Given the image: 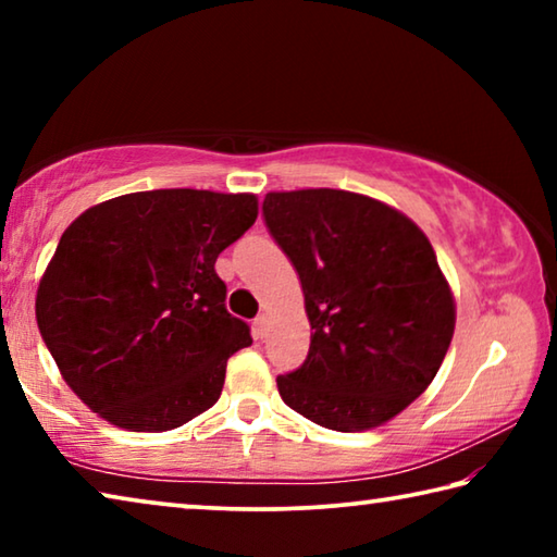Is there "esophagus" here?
I'll return each mask as SVG.
<instances>
[{
    "label": "esophagus",
    "mask_w": 557,
    "mask_h": 557,
    "mask_svg": "<svg viewBox=\"0 0 557 557\" xmlns=\"http://www.w3.org/2000/svg\"><path fill=\"white\" fill-rule=\"evenodd\" d=\"M268 326H270V317L268 314H260L258 319H256V336L258 338H262L268 334Z\"/></svg>",
    "instance_id": "1"
}]
</instances>
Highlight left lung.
<instances>
[{
	"label": "left lung",
	"instance_id": "left-lung-1",
	"mask_svg": "<svg viewBox=\"0 0 557 557\" xmlns=\"http://www.w3.org/2000/svg\"><path fill=\"white\" fill-rule=\"evenodd\" d=\"M262 213L312 324L307 361L277 379L282 400L336 432L385 425L428 391L455 334V295L428 235L342 188L270 191Z\"/></svg>",
	"mask_w": 557,
	"mask_h": 557
}]
</instances>
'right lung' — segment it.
Returning <instances> with one entry per match:
<instances>
[{
    "instance_id": "right-lung-1",
    "label": "right lung",
    "mask_w": 557,
    "mask_h": 557,
    "mask_svg": "<svg viewBox=\"0 0 557 557\" xmlns=\"http://www.w3.org/2000/svg\"><path fill=\"white\" fill-rule=\"evenodd\" d=\"M258 219L256 194L157 188L83 211L36 289V322L69 388L110 425L182 428L221 398L252 344L215 258Z\"/></svg>"
}]
</instances>
